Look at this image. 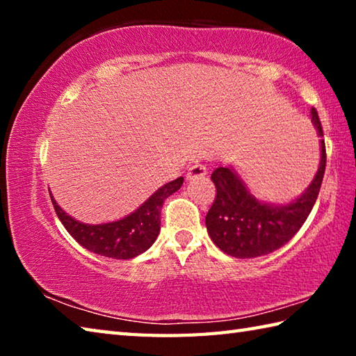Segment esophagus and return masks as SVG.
<instances>
[{
  "mask_svg": "<svg viewBox=\"0 0 356 356\" xmlns=\"http://www.w3.org/2000/svg\"><path fill=\"white\" fill-rule=\"evenodd\" d=\"M206 174H207V168L201 163H196L190 168L188 172H186V180L200 179V177L206 176Z\"/></svg>",
  "mask_w": 356,
  "mask_h": 356,
  "instance_id": "esophagus-1",
  "label": "esophagus"
}]
</instances>
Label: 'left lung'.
Here are the masks:
<instances>
[{"mask_svg":"<svg viewBox=\"0 0 356 356\" xmlns=\"http://www.w3.org/2000/svg\"><path fill=\"white\" fill-rule=\"evenodd\" d=\"M311 119L317 135L323 136L316 108ZM327 165L325 141L321 140V163L314 179L301 195L284 206L257 200L240 174L229 166L212 172L216 197L206 216L212 242L227 256L251 259L270 254L284 246L300 231L317 201Z\"/></svg>","mask_w":356,"mask_h":356,"instance_id":"left-lung-1","label":"left lung"}]
</instances>
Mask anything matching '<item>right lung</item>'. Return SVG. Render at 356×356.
<instances>
[{"instance_id": "obj_1", "label": "right lung", "mask_w": 356, "mask_h": 356, "mask_svg": "<svg viewBox=\"0 0 356 356\" xmlns=\"http://www.w3.org/2000/svg\"><path fill=\"white\" fill-rule=\"evenodd\" d=\"M184 184V177L160 186L147 201H144L135 212L118 221L88 225L75 218L58 206L51 196L53 207L67 232L83 248L95 254L111 259H131L147 251L160 234V212L168 196L176 193Z\"/></svg>"}]
</instances>
